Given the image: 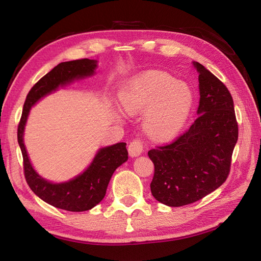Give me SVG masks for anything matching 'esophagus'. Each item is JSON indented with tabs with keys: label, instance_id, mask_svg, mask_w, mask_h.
Wrapping results in <instances>:
<instances>
[{
	"label": "esophagus",
	"instance_id": "34e87169",
	"mask_svg": "<svg viewBox=\"0 0 261 261\" xmlns=\"http://www.w3.org/2000/svg\"><path fill=\"white\" fill-rule=\"evenodd\" d=\"M143 143L140 140H134L132 141L127 150H129V154L131 157H139L140 154L143 152Z\"/></svg>",
	"mask_w": 261,
	"mask_h": 261
}]
</instances>
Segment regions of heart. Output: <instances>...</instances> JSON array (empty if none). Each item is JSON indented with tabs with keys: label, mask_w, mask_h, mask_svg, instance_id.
Wrapping results in <instances>:
<instances>
[{
	"label": "heart",
	"mask_w": 261,
	"mask_h": 261,
	"mask_svg": "<svg viewBox=\"0 0 261 261\" xmlns=\"http://www.w3.org/2000/svg\"><path fill=\"white\" fill-rule=\"evenodd\" d=\"M125 112L141 114L147 135L153 140L167 141L179 134L194 104L191 87L176 82L162 71H150L132 81L120 94Z\"/></svg>",
	"instance_id": "b5f03b06"
}]
</instances>
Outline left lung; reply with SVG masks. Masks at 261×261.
I'll use <instances>...</instances> for the list:
<instances>
[{
  "label": "left lung",
  "instance_id": "left-lung-1",
  "mask_svg": "<svg viewBox=\"0 0 261 261\" xmlns=\"http://www.w3.org/2000/svg\"><path fill=\"white\" fill-rule=\"evenodd\" d=\"M193 66L199 83L197 119L173 143L148 151L154 165L152 196L171 207L196 202L222 185L238 141L228 88L203 65L193 62Z\"/></svg>",
  "mask_w": 261,
  "mask_h": 261
}]
</instances>
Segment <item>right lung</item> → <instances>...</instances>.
Instances as JSON below:
<instances>
[{"label": "right lung", "mask_w": 261, "mask_h": 261, "mask_svg": "<svg viewBox=\"0 0 261 261\" xmlns=\"http://www.w3.org/2000/svg\"><path fill=\"white\" fill-rule=\"evenodd\" d=\"M97 60L80 59L60 63L33 86L27 95L18 127V142L23 156L24 176L32 192L42 201L70 212L88 211L102 201L115 169L127 160L126 143L99 148L92 163L81 174L66 181L54 182L39 175L33 167L24 146V129L30 111L40 99L60 87L85 80L95 74Z\"/></svg>", "instance_id": "1"}]
</instances>
